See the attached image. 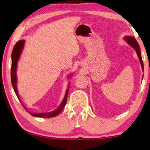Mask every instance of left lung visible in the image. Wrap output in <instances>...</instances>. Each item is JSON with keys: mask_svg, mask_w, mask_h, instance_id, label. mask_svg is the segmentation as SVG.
I'll return each mask as SVG.
<instances>
[{"mask_svg": "<svg viewBox=\"0 0 150 150\" xmlns=\"http://www.w3.org/2000/svg\"><path fill=\"white\" fill-rule=\"evenodd\" d=\"M125 40H126V42H128V44H129V45H130L132 47H133L134 49H135L137 56H138V57H139V59H140L141 65H142V70H143V68H144L143 61H142V56H141V54H140V46H139L138 44H137V41H136V39L133 37H125Z\"/></svg>", "mask_w": 150, "mask_h": 150, "instance_id": "8db88e82", "label": "left lung"}]
</instances>
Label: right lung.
<instances>
[{
    "label": "right lung",
    "instance_id": "add662e5",
    "mask_svg": "<svg viewBox=\"0 0 150 150\" xmlns=\"http://www.w3.org/2000/svg\"><path fill=\"white\" fill-rule=\"evenodd\" d=\"M24 44H25V41L21 40L19 41L15 44L13 48V52H12V65H11V82L12 85H13V89L16 94L17 97H18V90H17V77H16V68H17V64H18V59L20 58V54L23 49ZM68 90H69V87L67 89L66 93H65V95L64 99H63V101L61 104L59 105V106L56 108L54 111H51V112H48V113H34V112H30V111L27 110V108L25 106H23V107L26 111H27L32 116H35V117H39V118H52V117L56 116L59 113L61 112V111L63 110V108L65 106L67 102V99H68Z\"/></svg>",
    "mask_w": 150,
    "mask_h": 150
}]
</instances>
